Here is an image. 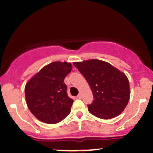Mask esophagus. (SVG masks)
Listing matches in <instances>:
<instances>
[{"mask_svg":"<svg viewBox=\"0 0 153 153\" xmlns=\"http://www.w3.org/2000/svg\"><path fill=\"white\" fill-rule=\"evenodd\" d=\"M77 98H79V99H81V98H82V93H80L79 95H78V96H77Z\"/></svg>","mask_w":153,"mask_h":153,"instance_id":"esophagus-1","label":"esophagus"}]
</instances>
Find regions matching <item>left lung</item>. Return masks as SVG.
I'll use <instances>...</instances> for the list:
<instances>
[{"label":"left lung","mask_w":153,"mask_h":153,"mask_svg":"<svg viewBox=\"0 0 153 153\" xmlns=\"http://www.w3.org/2000/svg\"><path fill=\"white\" fill-rule=\"evenodd\" d=\"M89 84L94 100L88 105L92 115L101 119L119 115L127 105L130 89L124 72L106 61L90 59L74 62Z\"/></svg>","instance_id":"obj_1"}]
</instances>
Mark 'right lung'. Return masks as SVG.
Instances as JSON below:
<instances>
[{"label": "right lung", "instance_id": "1", "mask_svg": "<svg viewBox=\"0 0 153 153\" xmlns=\"http://www.w3.org/2000/svg\"><path fill=\"white\" fill-rule=\"evenodd\" d=\"M70 63L55 61L44 67L27 81L26 102L41 122L54 124L69 115L73 100L67 92L64 78L72 71Z\"/></svg>", "mask_w": 153, "mask_h": 153}]
</instances>
